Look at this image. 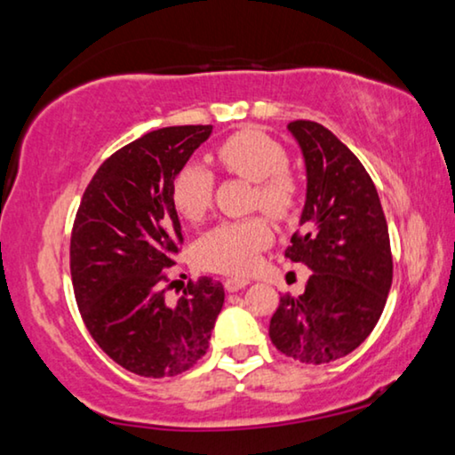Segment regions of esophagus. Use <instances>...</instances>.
Returning <instances> with one entry per match:
<instances>
[{
  "label": "esophagus",
  "mask_w": 455,
  "mask_h": 455,
  "mask_svg": "<svg viewBox=\"0 0 455 455\" xmlns=\"http://www.w3.org/2000/svg\"><path fill=\"white\" fill-rule=\"evenodd\" d=\"M247 284H249V280L247 278H241V276H228V278H225V289L228 292L241 291L243 286H247Z\"/></svg>",
  "instance_id": "obj_1"
}]
</instances>
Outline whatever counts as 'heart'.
I'll list each match as a JSON object with an SVG mask.
<instances>
[{
    "label": "heart",
    "mask_w": 455,
    "mask_h": 455,
    "mask_svg": "<svg viewBox=\"0 0 455 455\" xmlns=\"http://www.w3.org/2000/svg\"><path fill=\"white\" fill-rule=\"evenodd\" d=\"M216 161L228 175L253 181V208H261L278 220L294 214L299 206V183L286 169L289 152L278 140L259 130L235 132L219 144ZM212 196L214 175L206 166L189 163L172 179V206L185 220L200 222L212 206ZM272 239V227L264 216L220 222L197 241L196 258L208 270L247 274Z\"/></svg>",
    "instance_id": "heart-1"
}]
</instances>
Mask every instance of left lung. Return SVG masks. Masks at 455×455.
Returning a JSON list of instances; mask_svg holds the SVG:
<instances>
[{"label":"left lung","instance_id":"left-lung-1","mask_svg":"<svg viewBox=\"0 0 455 455\" xmlns=\"http://www.w3.org/2000/svg\"><path fill=\"white\" fill-rule=\"evenodd\" d=\"M303 150L307 200L284 258L309 267L300 297L283 294L270 338L294 361L323 364L361 347L394 276L387 222L361 161L315 121H291Z\"/></svg>","mask_w":455,"mask_h":455}]
</instances>
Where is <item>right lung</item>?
Listing matches in <instances>:
<instances>
[{"instance_id":"1","label":"right lung","mask_w":455,"mask_h":455,"mask_svg":"<svg viewBox=\"0 0 455 455\" xmlns=\"http://www.w3.org/2000/svg\"><path fill=\"white\" fill-rule=\"evenodd\" d=\"M210 133L175 125L133 140L99 166L76 212L69 270L80 315L102 353L136 375L194 367L225 303L210 276L189 280L175 303L164 299L183 243L171 185Z\"/></svg>"}]
</instances>
